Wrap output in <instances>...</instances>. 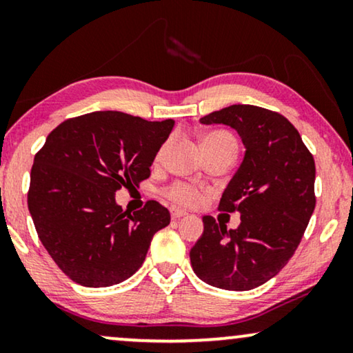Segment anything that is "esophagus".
Masks as SVG:
<instances>
[{
	"mask_svg": "<svg viewBox=\"0 0 353 353\" xmlns=\"http://www.w3.org/2000/svg\"><path fill=\"white\" fill-rule=\"evenodd\" d=\"M170 215L173 220H178V219H181V216L186 215V210L180 209V207H170Z\"/></svg>",
	"mask_w": 353,
	"mask_h": 353,
	"instance_id": "obj_1",
	"label": "esophagus"
}]
</instances>
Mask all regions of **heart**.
I'll return each mask as SVG.
<instances>
[{
	"label": "heart",
	"mask_w": 353,
	"mask_h": 353,
	"mask_svg": "<svg viewBox=\"0 0 353 353\" xmlns=\"http://www.w3.org/2000/svg\"><path fill=\"white\" fill-rule=\"evenodd\" d=\"M226 139H233L230 134L221 133V132H214V133H207L205 137H202L201 144H209V143H219V141H226ZM234 141V139H233ZM163 149V148H162ZM162 149L159 151L157 157H161ZM167 194L172 201L178 202V204L183 205H197L202 199L201 192L196 190L194 186L186 185V183H175L167 190Z\"/></svg>",
	"instance_id": "1"
}]
</instances>
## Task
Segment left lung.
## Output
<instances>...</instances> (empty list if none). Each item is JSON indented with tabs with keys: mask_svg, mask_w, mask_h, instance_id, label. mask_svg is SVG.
I'll use <instances>...</instances> for the list:
<instances>
[{
	"mask_svg": "<svg viewBox=\"0 0 353 353\" xmlns=\"http://www.w3.org/2000/svg\"><path fill=\"white\" fill-rule=\"evenodd\" d=\"M238 132L245 152L220 199V210L239 212L236 230L202 216L204 233L192 245L194 273L210 286L249 291L279 273L301 243L315 210V161L281 114L233 104L201 119Z\"/></svg>",
	"mask_w": 353,
	"mask_h": 353,
	"instance_id": "1",
	"label": "left lung"
}]
</instances>
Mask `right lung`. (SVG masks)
Listing matches in <instances>:
<instances>
[{
    "mask_svg": "<svg viewBox=\"0 0 353 353\" xmlns=\"http://www.w3.org/2000/svg\"><path fill=\"white\" fill-rule=\"evenodd\" d=\"M175 120L98 110L69 119L48 134L30 172L28 210L41 244L72 281L108 288L138 272L152 236L170 223L156 201L123 212L122 186L151 175Z\"/></svg>",
    "mask_w": 353,
    "mask_h": 353,
    "instance_id": "right-lung-1",
    "label": "right lung"
}]
</instances>
